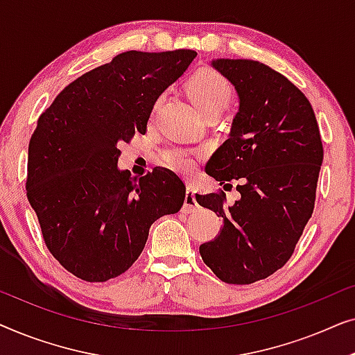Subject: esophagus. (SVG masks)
Segmentation results:
<instances>
[{
  "label": "esophagus",
  "instance_id": "34e87169",
  "mask_svg": "<svg viewBox=\"0 0 355 355\" xmlns=\"http://www.w3.org/2000/svg\"><path fill=\"white\" fill-rule=\"evenodd\" d=\"M197 208H198V203L196 200V191H193L192 186H187L186 198H184L182 211L184 213H192L193 210H197Z\"/></svg>",
  "mask_w": 355,
  "mask_h": 355
}]
</instances>
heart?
I'll return each mask as SVG.
<instances>
[{
    "label": "heart",
    "instance_id": "heart-1",
    "mask_svg": "<svg viewBox=\"0 0 355 355\" xmlns=\"http://www.w3.org/2000/svg\"><path fill=\"white\" fill-rule=\"evenodd\" d=\"M187 89L192 101L203 113L213 108H226L232 96L230 80L221 72L210 69V67L197 71L189 80ZM163 162L176 171H191L193 166L191 155L182 150H171V152L164 153Z\"/></svg>",
    "mask_w": 355,
    "mask_h": 355
}]
</instances>
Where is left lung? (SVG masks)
<instances>
[{
  "mask_svg": "<svg viewBox=\"0 0 355 355\" xmlns=\"http://www.w3.org/2000/svg\"><path fill=\"white\" fill-rule=\"evenodd\" d=\"M211 66L234 85L239 111L205 171L220 184L239 181L241 198L226 207L223 191L196 193L198 205L223 218L200 255L225 283L250 284L293 255L313 213L323 145L312 105L283 74L252 60Z\"/></svg>",
  "mask_w": 355,
  "mask_h": 355,
  "instance_id": "left-lung-1",
  "label": "left lung"
}]
</instances>
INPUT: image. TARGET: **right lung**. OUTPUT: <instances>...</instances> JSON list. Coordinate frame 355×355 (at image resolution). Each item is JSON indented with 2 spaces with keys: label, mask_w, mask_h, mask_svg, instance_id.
Returning a JSON list of instances; mask_svg holds the SVG:
<instances>
[{
  "label": "right lung",
  "mask_w": 355,
  "mask_h": 355,
  "mask_svg": "<svg viewBox=\"0 0 355 355\" xmlns=\"http://www.w3.org/2000/svg\"><path fill=\"white\" fill-rule=\"evenodd\" d=\"M197 56L125 51L71 82L38 118L28 144L27 198L51 255L77 278L129 270L158 218L181 210L186 186L157 166L121 171L119 145L145 134L155 101Z\"/></svg>",
  "instance_id": "right-lung-1"
}]
</instances>
